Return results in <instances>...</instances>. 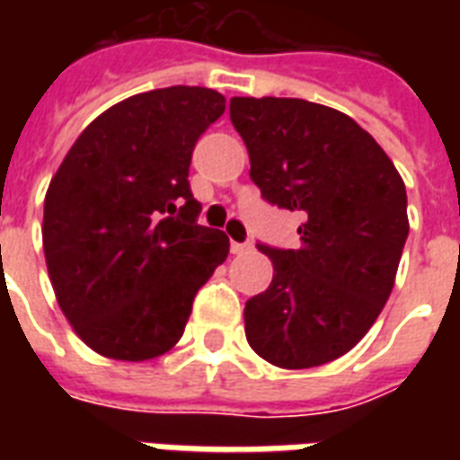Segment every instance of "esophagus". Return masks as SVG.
<instances>
[{"label": "esophagus", "instance_id": "obj_1", "mask_svg": "<svg viewBox=\"0 0 460 460\" xmlns=\"http://www.w3.org/2000/svg\"><path fill=\"white\" fill-rule=\"evenodd\" d=\"M251 243H238V241H231V252L234 255H243V252H251Z\"/></svg>", "mask_w": 460, "mask_h": 460}]
</instances>
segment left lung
Here are the masks:
<instances>
[{"label": "left lung", "instance_id": "1", "mask_svg": "<svg viewBox=\"0 0 460 460\" xmlns=\"http://www.w3.org/2000/svg\"><path fill=\"white\" fill-rule=\"evenodd\" d=\"M229 114L252 183L301 219L296 251L258 243L274 277L245 303V339L287 370L336 360L392 294L408 238L403 179L370 133L324 104L231 97Z\"/></svg>", "mask_w": 460, "mask_h": 460}]
</instances>
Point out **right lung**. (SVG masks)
Wrapping results in <instances>:
<instances>
[{
	"label": "right lung",
	"instance_id": "right-lung-1",
	"mask_svg": "<svg viewBox=\"0 0 460 460\" xmlns=\"http://www.w3.org/2000/svg\"><path fill=\"white\" fill-rule=\"evenodd\" d=\"M224 102L190 85L128 97L78 136L47 188V272L75 334L100 356L166 353L229 255L226 234L198 224L188 183L195 143Z\"/></svg>",
	"mask_w": 460,
	"mask_h": 460
}]
</instances>
